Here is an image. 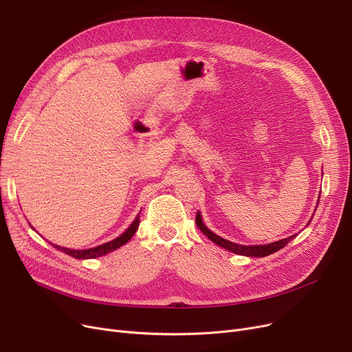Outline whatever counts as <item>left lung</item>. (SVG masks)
I'll return each mask as SVG.
<instances>
[{
	"label": "left lung",
	"mask_w": 352,
	"mask_h": 352,
	"mask_svg": "<svg viewBox=\"0 0 352 352\" xmlns=\"http://www.w3.org/2000/svg\"><path fill=\"white\" fill-rule=\"evenodd\" d=\"M195 224H197V227L200 228V230H201L212 243L219 244L220 248H224V249L230 250V252H233V253H236V254L250 256V257H265V256H267V254H272V253H274V252H278V250H280L282 248H285L290 240H294V237L296 236V234H294V236H290V237L282 239V240H279V241L269 243V244H262V246H241V244H236V243H233V241H228V240H226V239H223V237H220V236H217V234H214L212 232H210L208 228L204 226V223H203V220H201V214H200V212H197V216H195Z\"/></svg>",
	"instance_id": "left-lung-1"
}]
</instances>
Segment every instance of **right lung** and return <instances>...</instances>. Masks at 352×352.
I'll use <instances>...</instances> for the list:
<instances>
[{"label":"right lung","mask_w":352,"mask_h":352,"mask_svg":"<svg viewBox=\"0 0 352 352\" xmlns=\"http://www.w3.org/2000/svg\"><path fill=\"white\" fill-rule=\"evenodd\" d=\"M138 226H140V214H138V216H136V219L132 221V224L129 226V228L124 234H120L119 237H116L112 241L100 244V246H98V248H91V249H86V250H72V249H66V248H62V246H54V248L57 250H60V252H65L66 254H69L72 257H76V258H94V257H99V256H103L106 253L116 250L120 246H124L125 243H128L131 240V237L135 234V232L138 230Z\"/></svg>","instance_id":"right-lung-1"}]
</instances>
